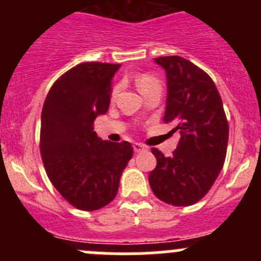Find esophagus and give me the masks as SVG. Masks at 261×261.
<instances>
[{
	"label": "esophagus",
	"mask_w": 261,
	"mask_h": 261,
	"mask_svg": "<svg viewBox=\"0 0 261 261\" xmlns=\"http://www.w3.org/2000/svg\"><path fill=\"white\" fill-rule=\"evenodd\" d=\"M133 147H134V150H135V152H140V151H144V150L146 149L145 146L143 145V144H140V143H135L133 145Z\"/></svg>",
	"instance_id": "34e87169"
}]
</instances>
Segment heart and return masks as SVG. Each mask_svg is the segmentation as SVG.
I'll return each instance as SVG.
<instances>
[{
  "mask_svg": "<svg viewBox=\"0 0 261 261\" xmlns=\"http://www.w3.org/2000/svg\"><path fill=\"white\" fill-rule=\"evenodd\" d=\"M135 83H136V87H138V89L140 91V93H144V92L147 91V89L152 88V87L160 86L159 81L150 74L139 75V77L135 80ZM117 91H118V88H115L114 96L117 93Z\"/></svg>",
  "mask_w": 261,
  "mask_h": 261,
  "instance_id": "heart-1",
  "label": "heart"
}]
</instances>
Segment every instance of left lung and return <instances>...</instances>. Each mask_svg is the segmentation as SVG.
<instances>
[{
  "mask_svg": "<svg viewBox=\"0 0 261 261\" xmlns=\"http://www.w3.org/2000/svg\"><path fill=\"white\" fill-rule=\"evenodd\" d=\"M167 74L164 121L175 125L180 139L172 156L151 149L156 167L149 184L160 201L191 206L203 198L223 167L228 123L222 99L206 72L184 58H155Z\"/></svg>",
  "mask_w": 261,
  "mask_h": 261,
  "instance_id": "left-lung-1",
  "label": "left lung"
}]
</instances>
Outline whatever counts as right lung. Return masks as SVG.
<instances>
[{
    "mask_svg": "<svg viewBox=\"0 0 261 261\" xmlns=\"http://www.w3.org/2000/svg\"><path fill=\"white\" fill-rule=\"evenodd\" d=\"M121 64L82 63L50 88L41 112L40 151L50 181L75 208L94 211L117 194L133 158L130 143L101 140L97 116L110 107L112 78Z\"/></svg>",
    "mask_w": 261,
    "mask_h": 261,
    "instance_id": "right-lung-1",
    "label": "right lung"
}]
</instances>
